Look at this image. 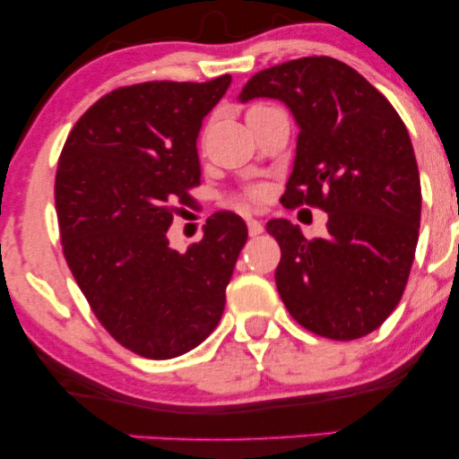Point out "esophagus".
I'll return each instance as SVG.
<instances>
[{"label": "esophagus", "mask_w": 459, "mask_h": 459, "mask_svg": "<svg viewBox=\"0 0 459 459\" xmlns=\"http://www.w3.org/2000/svg\"><path fill=\"white\" fill-rule=\"evenodd\" d=\"M247 233H250V237H256L263 233V224L259 222V220H255V218L247 220Z\"/></svg>", "instance_id": "34e87169"}]
</instances>
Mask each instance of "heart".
<instances>
[{"label":"heart","instance_id":"b5f03b06","mask_svg":"<svg viewBox=\"0 0 459 459\" xmlns=\"http://www.w3.org/2000/svg\"><path fill=\"white\" fill-rule=\"evenodd\" d=\"M246 200H250V203H261V200H263V189H259V187L247 189L246 196H244V198H237L235 203L241 204V203H246Z\"/></svg>","mask_w":459,"mask_h":459}]
</instances>
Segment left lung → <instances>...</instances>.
<instances>
[{"instance_id": "1", "label": "left lung", "mask_w": 459, "mask_h": 459, "mask_svg": "<svg viewBox=\"0 0 459 459\" xmlns=\"http://www.w3.org/2000/svg\"><path fill=\"white\" fill-rule=\"evenodd\" d=\"M256 97L281 99L299 125L282 204L328 213L319 239L287 220L267 222L282 252L278 293L315 334L367 336L402 299L419 241L420 178L408 129L380 91L328 56L256 73L239 99Z\"/></svg>"}]
</instances>
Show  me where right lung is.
<instances>
[{"instance_id":"1","label":"right lung","mask_w":459,"mask_h":459,"mask_svg":"<svg viewBox=\"0 0 459 459\" xmlns=\"http://www.w3.org/2000/svg\"><path fill=\"white\" fill-rule=\"evenodd\" d=\"M230 75L116 88L77 120L56 172L62 252L101 325L134 354L168 360L212 334L226 284L247 239L233 212L177 252L168 241L177 204L200 186L203 118Z\"/></svg>"}]
</instances>
